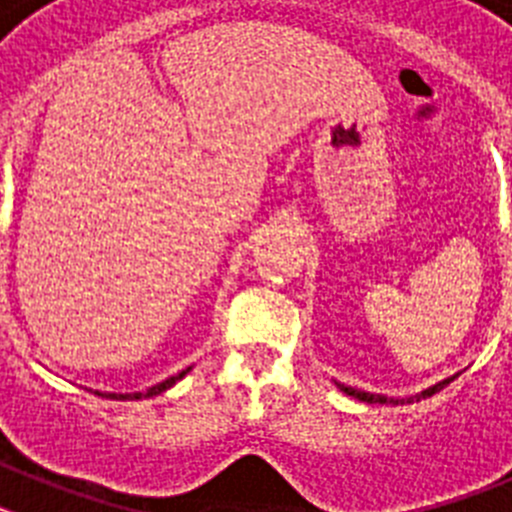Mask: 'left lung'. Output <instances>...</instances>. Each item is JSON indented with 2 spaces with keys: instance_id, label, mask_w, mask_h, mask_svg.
Instances as JSON below:
<instances>
[{
  "instance_id": "1",
  "label": "left lung",
  "mask_w": 512,
  "mask_h": 512,
  "mask_svg": "<svg viewBox=\"0 0 512 512\" xmlns=\"http://www.w3.org/2000/svg\"><path fill=\"white\" fill-rule=\"evenodd\" d=\"M449 382H454V377H451V379H446V382H441V384H436V387H431V390L420 392V395H418V400H420V397H423V400H425V397L436 395V392H441L443 387H446V384H449ZM338 387H341V390L346 392V395L356 397V400H361V402H379V405H384V402H395V405H397V402H400V400H387V397H384V395H369V392L354 390V387H343V384H338Z\"/></svg>"
}]
</instances>
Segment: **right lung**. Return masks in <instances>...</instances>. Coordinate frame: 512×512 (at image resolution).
I'll use <instances>...</instances> for the list:
<instances>
[{
  "label": "right lung",
  "mask_w": 512,
  "mask_h": 512,
  "mask_svg": "<svg viewBox=\"0 0 512 512\" xmlns=\"http://www.w3.org/2000/svg\"><path fill=\"white\" fill-rule=\"evenodd\" d=\"M189 369H184V372H179L176 374V377H169L166 379V382H161V384H156V387H151V390H146V392H133V395H104V397H112V400H140V397H153V395H161V392L164 390H169L171 384H176L179 382V379L184 377V374H187Z\"/></svg>",
  "instance_id": "1"
}]
</instances>
